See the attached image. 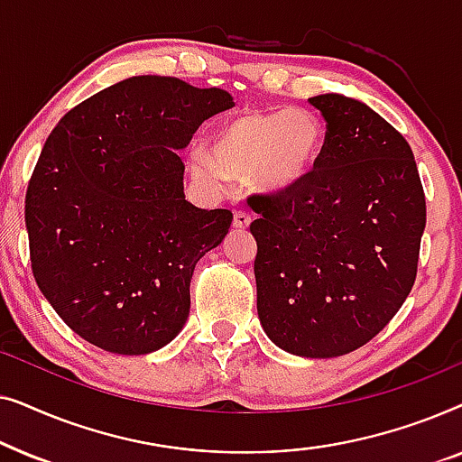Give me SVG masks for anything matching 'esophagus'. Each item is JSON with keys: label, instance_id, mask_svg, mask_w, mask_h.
I'll return each instance as SVG.
<instances>
[{"label": "esophagus", "instance_id": "1", "mask_svg": "<svg viewBox=\"0 0 462 462\" xmlns=\"http://www.w3.org/2000/svg\"><path fill=\"white\" fill-rule=\"evenodd\" d=\"M250 223H252V217L248 212L237 210L236 214H233V226H236V229H248Z\"/></svg>", "mask_w": 462, "mask_h": 462}]
</instances>
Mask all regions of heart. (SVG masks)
<instances>
[{"mask_svg":"<svg viewBox=\"0 0 462 462\" xmlns=\"http://www.w3.org/2000/svg\"><path fill=\"white\" fill-rule=\"evenodd\" d=\"M321 141L318 119L307 111L242 113L214 134L212 151L193 149L191 174L208 189H223L229 176H250L263 191H288L311 174Z\"/></svg>","mask_w":462,"mask_h":462,"instance_id":"1","label":"heart"}]
</instances>
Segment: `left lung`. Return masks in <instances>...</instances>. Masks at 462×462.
I'll return each mask as SVG.
<instances>
[{
  "label": "left lung",
  "mask_w": 462,
  "mask_h": 462,
  "mask_svg": "<svg viewBox=\"0 0 462 462\" xmlns=\"http://www.w3.org/2000/svg\"><path fill=\"white\" fill-rule=\"evenodd\" d=\"M324 147L300 185L252 195L258 214L256 309L267 337L302 357H338L370 343L414 286L427 223L412 149L368 105L309 98Z\"/></svg>",
  "instance_id": "obj_1"
}]
</instances>
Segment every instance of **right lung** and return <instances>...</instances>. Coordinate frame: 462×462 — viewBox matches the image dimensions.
Instances as JSON below:
<instances>
[{
	"label": "right lung",
	"instance_id": "obj_1",
	"mask_svg": "<svg viewBox=\"0 0 462 462\" xmlns=\"http://www.w3.org/2000/svg\"><path fill=\"white\" fill-rule=\"evenodd\" d=\"M231 106L220 88L138 75L73 106L48 136L24 198L31 269L88 343L144 356L182 330L195 264L233 214L185 199L176 151Z\"/></svg>",
	"mask_w": 462,
	"mask_h": 462
}]
</instances>
